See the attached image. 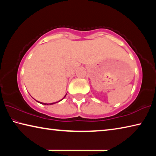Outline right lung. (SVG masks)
Wrapping results in <instances>:
<instances>
[{
	"mask_svg": "<svg viewBox=\"0 0 156 156\" xmlns=\"http://www.w3.org/2000/svg\"><path fill=\"white\" fill-rule=\"evenodd\" d=\"M40 103L41 104H43V105H53V104H54V103H50V104H45V103H42V102H40ZM55 103H56V102H55Z\"/></svg>",
	"mask_w": 156,
	"mask_h": 156,
	"instance_id": "right-lung-1",
	"label": "right lung"
}]
</instances>
